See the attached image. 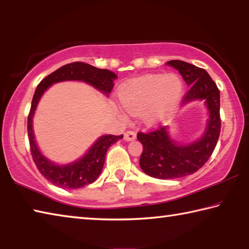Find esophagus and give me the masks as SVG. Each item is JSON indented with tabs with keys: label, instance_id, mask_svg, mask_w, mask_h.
Masks as SVG:
<instances>
[{
	"label": "esophagus",
	"instance_id": "1",
	"mask_svg": "<svg viewBox=\"0 0 249 249\" xmlns=\"http://www.w3.org/2000/svg\"><path fill=\"white\" fill-rule=\"evenodd\" d=\"M135 138H136V133L133 132V130H127V132H125V134H124L125 141L132 142L135 140Z\"/></svg>",
	"mask_w": 249,
	"mask_h": 249
}]
</instances>
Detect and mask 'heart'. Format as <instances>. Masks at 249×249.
<instances>
[{"instance_id":"1","label":"heart","mask_w":249,"mask_h":249,"mask_svg":"<svg viewBox=\"0 0 249 249\" xmlns=\"http://www.w3.org/2000/svg\"><path fill=\"white\" fill-rule=\"evenodd\" d=\"M183 84L175 73L150 74L122 88L119 99L126 112L142 113L146 123L155 124L174 111L182 94Z\"/></svg>"}]
</instances>
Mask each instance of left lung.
Returning a JSON list of instances; mask_svg holds the SVG:
<instances>
[{
    "label": "left lung",
    "instance_id": "1",
    "mask_svg": "<svg viewBox=\"0 0 249 249\" xmlns=\"http://www.w3.org/2000/svg\"><path fill=\"white\" fill-rule=\"evenodd\" d=\"M168 65L179 70L189 90L183 103L205 100L210 120L203 137L189 145L179 146L167 134L166 126H158L149 132L137 133L142 153L140 165L142 171L157 179H176L195 174L212 156L221 133L220 90L204 69L182 60H170Z\"/></svg>",
    "mask_w": 249,
    "mask_h": 249
}]
</instances>
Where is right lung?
Listing matches in <instances>:
<instances>
[{"label": "right lung", "mask_w": 249, "mask_h": 249, "mask_svg": "<svg viewBox=\"0 0 249 249\" xmlns=\"http://www.w3.org/2000/svg\"><path fill=\"white\" fill-rule=\"evenodd\" d=\"M116 74L107 69H99L95 67L84 64V62H71L61 68L53 71L41 80L37 86L35 94L33 96L31 111L27 117V132L29 147L34 162L37 169L46 179L53 184L64 189H79L90 184L98 179L103 169L105 155L108 147L123 138V135H104L94 142V145L88 150L83 157L71 165L57 166L45 158L37 148L33 133V115L37 103L44 92L53 83L66 81V80H80L93 86L96 89L108 94L114 87L113 81Z\"/></svg>", "instance_id": "obj_1"}]
</instances>
